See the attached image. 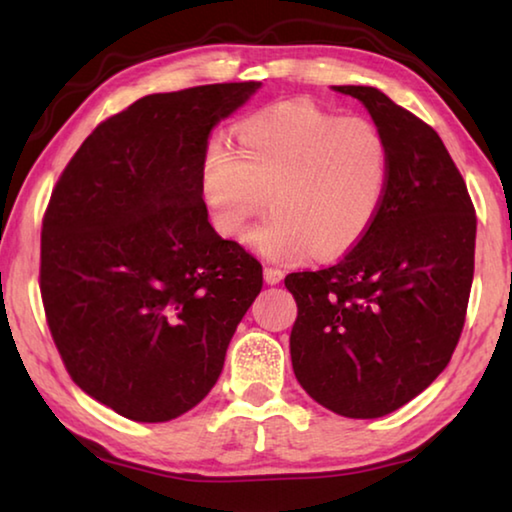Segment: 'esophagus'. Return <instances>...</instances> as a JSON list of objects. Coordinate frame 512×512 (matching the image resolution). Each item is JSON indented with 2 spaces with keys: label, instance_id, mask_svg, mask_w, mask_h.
<instances>
[{
  "label": "esophagus",
  "instance_id": "1",
  "mask_svg": "<svg viewBox=\"0 0 512 512\" xmlns=\"http://www.w3.org/2000/svg\"><path fill=\"white\" fill-rule=\"evenodd\" d=\"M282 277H284V271H280V268H277V266H266L264 268V280L268 284H280Z\"/></svg>",
  "mask_w": 512,
  "mask_h": 512
}]
</instances>
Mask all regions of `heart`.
Wrapping results in <instances>:
<instances>
[{
    "label": "heart",
    "instance_id": "b5f03b06",
    "mask_svg": "<svg viewBox=\"0 0 512 512\" xmlns=\"http://www.w3.org/2000/svg\"><path fill=\"white\" fill-rule=\"evenodd\" d=\"M391 183L393 146L381 126L311 101L246 117L237 151L216 137L198 169V194L225 239L244 237L271 198L273 214L253 232V244L273 259L348 253L377 223Z\"/></svg>",
    "mask_w": 512,
    "mask_h": 512
}]
</instances>
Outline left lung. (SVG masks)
Instances as JSON below:
<instances>
[{
    "label": "left lung",
    "instance_id": "8db88e82",
    "mask_svg": "<svg viewBox=\"0 0 512 512\" xmlns=\"http://www.w3.org/2000/svg\"><path fill=\"white\" fill-rule=\"evenodd\" d=\"M393 146L377 223L339 262L284 277L298 305L291 361L300 386L345 418H381L452 359L474 277L476 212L443 140L377 88L336 85Z\"/></svg>",
    "mask_w": 512,
    "mask_h": 512
}]
</instances>
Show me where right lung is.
<instances>
[{"label":"right lung","mask_w":512,"mask_h":512,"mask_svg":"<svg viewBox=\"0 0 512 512\" xmlns=\"http://www.w3.org/2000/svg\"><path fill=\"white\" fill-rule=\"evenodd\" d=\"M259 85L149 94L72 155L42 219L47 325L81 391L135 422H167L212 391L262 264L221 239L198 194L212 128Z\"/></svg>","instance_id":"1"}]
</instances>
